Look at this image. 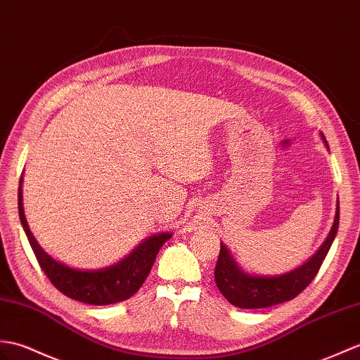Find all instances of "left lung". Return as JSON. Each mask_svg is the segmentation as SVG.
<instances>
[{
  "label": "left lung",
  "mask_w": 360,
  "mask_h": 360,
  "mask_svg": "<svg viewBox=\"0 0 360 360\" xmlns=\"http://www.w3.org/2000/svg\"><path fill=\"white\" fill-rule=\"evenodd\" d=\"M325 144V136L321 133ZM339 227V200L333 227L321 248L308 261L279 276H255L240 269L230 255V250L221 242V252L214 269V282L224 297L231 305L239 308H266L295 299L310 285L314 276L327 256L328 250L338 235Z\"/></svg>",
  "instance_id": "obj_1"
}]
</instances>
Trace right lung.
Returning a JSON list of instances; mask_svg holds the SVG:
<instances>
[{
    "mask_svg": "<svg viewBox=\"0 0 360 360\" xmlns=\"http://www.w3.org/2000/svg\"><path fill=\"white\" fill-rule=\"evenodd\" d=\"M22 178L18 188V213L24 231L41 270L46 273L49 281L53 283L67 297L90 305L118 304L131 297L141 288L142 283L152 270L158 252L165 240L172 238V233H158L142 240L133 252L122 261L99 270H78L64 265L47 255L33 238L27 225L22 208Z\"/></svg>",
    "mask_w": 360,
    "mask_h": 360,
    "instance_id": "add662e5",
    "label": "right lung"
}]
</instances>
